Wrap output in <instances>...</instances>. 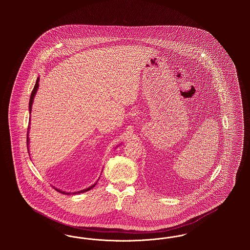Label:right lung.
<instances>
[{
    "label": "right lung",
    "mask_w": 250,
    "mask_h": 250,
    "mask_svg": "<svg viewBox=\"0 0 250 250\" xmlns=\"http://www.w3.org/2000/svg\"><path fill=\"white\" fill-rule=\"evenodd\" d=\"M38 86H39V78H37V80H36V85H35V87H34V89H33V92H32V94H31V97H30V102H29V111H30V114H31V111H32V106H33V102H34L35 95H36V92H37V90H38ZM29 128H30V126L28 127V133H29ZM27 145H29V136H28V134H27ZM96 183H97V182H96ZM96 183L94 184L93 186H91L90 188H86V189L78 191V192H73V193L60 190V189H57V188H55V190L58 191V192L62 193V194H65V195H69V194H79V193H83V192H86V191L92 189V188L95 187V185H96Z\"/></svg>",
    "instance_id": "obj_1"
}]
</instances>
